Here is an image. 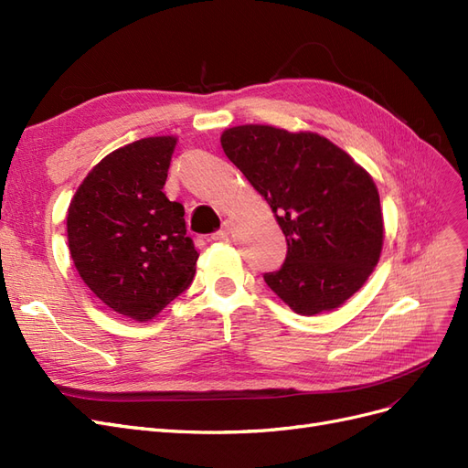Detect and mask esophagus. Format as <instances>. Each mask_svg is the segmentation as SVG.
<instances>
[{
    "label": "esophagus",
    "instance_id": "esophagus-1",
    "mask_svg": "<svg viewBox=\"0 0 468 468\" xmlns=\"http://www.w3.org/2000/svg\"><path fill=\"white\" fill-rule=\"evenodd\" d=\"M229 231H231V221L225 219V221L221 223V229L212 235V240H223V239H228Z\"/></svg>",
    "mask_w": 468,
    "mask_h": 468
}]
</instances>
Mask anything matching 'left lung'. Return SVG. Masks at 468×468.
<instances>
[{"label": "left lung", "mask_w": 468, "mask_h": 468, "mask_svg": "<svg viewBox=\"0 0 468 468\" xmlns=\"http://www.w3.org/2000/svg\"><path fill=\"white\" fill-rule=\"evenodd\" d=\"M221 147L272 207L288 254L264 282L299 314L333 311L366 283L383 247L373 178L319 133L247 124Z\"/></svg>", "instance_id": "left-lung-1"}]
</instances>
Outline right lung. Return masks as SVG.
I'll return each instance as SVG.
<instances>
[{
  "mask_svg": "<svg viewBox=\"0 0 468 468\" xmlns=\"http://www.w3.org/2000/svg\"><path fill=\"white\" fill-rule=\"evenodd\" d=\"M176 138L159 135L116 149L85 176L68 209L75 268L112 311L149 321L188 290L198 250L185 206L163 192Z\"/></svg>",
  "mask_w": 468,
  "mask_h": 468,
  "instance_id": "add662e5",
  "label": "right lung"
}]
</instances>
